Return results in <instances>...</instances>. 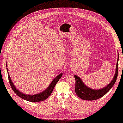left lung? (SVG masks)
<instances>
[{"instance_id": "obj_1", "label": "left lung", "mask_w": 123, "mask_h": 123, "mask_svg": "<svg viewBox=\"0 0 123 123\" xmlns=\"http://www.w3.org/2000/svg\"><path fill=\"white\" fill-rule=\"evenodd\" d=\"M119 55H118V60L117 62L116 73L114 74V77L110 83L107 86L100 89H92L91 88H88L87 86L84 84L81 79L76 75H74L75 78L76 84H75V92L78 97L83 100H95L100 98L104 96L108 91L111 89L112 87L115 83L118 76V63Z\"/></svg>"}]
</instances>
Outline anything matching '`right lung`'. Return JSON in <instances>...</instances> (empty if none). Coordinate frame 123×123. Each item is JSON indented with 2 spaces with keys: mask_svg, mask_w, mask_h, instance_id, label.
Instances as JSON below:
<instances>
[{
  "mask_svg": "<svg viewBox=\"0 0 123 123\" xmlns=\"http://www.w3.org/2000/svg\"><path fill=\"white\" fill-rule=\"evenodd\" d=\"M6 67H7V63H6ZM7 71H8L7 68H6ZM63 74H60L59 75H58L54 79L52 80L51 83L49 84L48 87L46 89L45 91L43 92H40L39 94H37L35 95H27V94H23V92L19 91V90H17L16 89V86L13 85V84L12 82V80L11 79L10 77L9 74L8 73V78H9V83L10 84L11 87L13 90V92H15L16 94L19 96V98H21L23 99L27 100V101L32 102H39L42 101L43 100H46L47 98L49 96L51 95L52 92H53V90L54 89V86H55V84L57 83V82L59 81V80L60 78L62 77Z\"/></svg>",
  "mask_w": 123,
  "mask_h": 123,
  "instance_id": "obj_1",
  "label": "right lung"
}]
</instances>
